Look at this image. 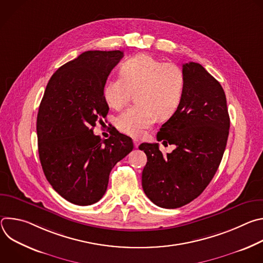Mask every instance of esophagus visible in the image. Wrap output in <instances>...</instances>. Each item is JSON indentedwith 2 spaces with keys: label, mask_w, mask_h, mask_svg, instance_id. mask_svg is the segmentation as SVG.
I'll use <instances>...</instances> for the list:
<instances>
[{
  "label": "esophagus",
  "mask_w": 263,
  "mask_h": 263,
  "mask_svg": "<svg viewBox=\"0 0 263 263\" xmlns=\"http://www.w3.org/2000/svg\"><path fill=\"white\" fill-rule=\"evenodd\" d=\"M133 143H134V147H135V148H137L140 142H139L137 139H134V140H133Z\"/></svg>",
  "instance_id": "1"
}]
</instances>
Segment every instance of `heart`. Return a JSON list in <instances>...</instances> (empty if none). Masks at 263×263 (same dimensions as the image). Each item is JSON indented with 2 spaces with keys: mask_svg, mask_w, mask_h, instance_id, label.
<instances>
[{
  "mask_svg": "<svg viewBox=\"0 0 263 263\" xmlns=\"http://www.w3.org/2000/svg\"><path fill=\"white\" fill-rule=\"evenodd\" d=\"M120 74L121 78L106 83L104 98L111 108L121 109L135 91L136 104L116 121L122 133L139 137L153 125L156 116L165 119L177 110L184 89V74L177 64L162 62L148 54H138L122 64Z\"/></svg>",
  "mask_w": 263,
  "mask_h": 263,
  "instance_id": "obj_1",
  "label": "heart"
}]
</instances>
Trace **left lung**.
<instances>
[{
    "mask_svg": "<svg viewBox=\"0 0 263 263\" xmlns=\"http://www.w3.org/2000/svg\"><path fill=\"white\" fill-rule=\"evenodd\" d=\"M184 89L181 102L157 133L158 141L175 144L165 156L158 143H141L147 161L142 189L155 205L174 209L198 198L215 175L230 128L226 95L199 63L182 66Z\"/></svg>",
    "mask_w": 263,
    "mask_h": 263,
    "instance_id": "left-lung-1",
    "label": "left lung"
}]
</instances>
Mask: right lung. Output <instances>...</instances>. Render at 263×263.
Wrapping results in <instances>:
<instances>
[{
	"label": "right lung",
	"mask_w": 263,
	"mask_h": 263,
	"mask_svg": "<svg viewBox=\"0 0 263 263\" xmlns=\"http://www.w3.org/2000/svg\"><path fill=\"white\" fill-rule=\"evenodd\" d=\"M121 51H87L51 77L37 115L39 154L49 183L66 201L87 206L106 193L114 166L132 149L119 131L101 139L96 123L108 114L104 87Z\"/></svg>",
	"instance_id": "right-lung-1"
}]
</instances>
